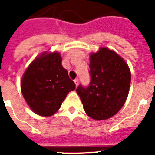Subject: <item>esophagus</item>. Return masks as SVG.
Instances as JSON below:
<instances>
[{"label": "esophagus", "mask_w": 155, "mask_h": 155, "mask_svg": "<svg viewBox=\"0 0 155 155\" xmlns=\"http://www.w3.org/2000/svg\"><path fill=\"white\" fill-rule=\"evenodd\" d=\"M74 84H75V85L77 86L78 84H79V80H78V79H75V80L74 81Z\"/></svg>", "instance_id": "34e87169"}]
</instances>
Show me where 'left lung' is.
Returning <instances> with one entry per match:
<instances>
[{"label":"left lung","mask_w":155,"mask_h":155,"mask_svg":"<svg viewBox=\"0 0 155 155\" xmlns=\"http://www.w3.org/2000/svg\"><path fill=\"white\" fill-rule=\"evenodd\" d=\"M90 69L89 86L80 84L76 92L88 116L107 120L117 114L126 101L131 81L130 68L116 52L101 47L91 54Z\"/></svg>","instance_id":"1"}]
</instances>
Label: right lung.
I'll list each match as a JSON object with an SVG mask.
<instances>
[{"label":"right lung","mask_w":155,"mask_h":155,"mask_svg":"<svg viewBox=\"0 0 155 155\" xmlns=\"http://www.w3.org/2000/svg\"><path fill=\"white\" fill-rule=\"evenodd\" d=\"M61 62L59 52H44L23 74V97L31 110L41 116H51L57 112L68 93L75 89Z\"/></svg>","instance_id":"1"}]
</instances>
